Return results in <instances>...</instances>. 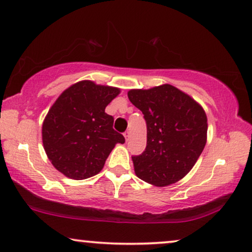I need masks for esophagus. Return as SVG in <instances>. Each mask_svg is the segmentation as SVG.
Segmentation results:
<instances>
[{"instance_id": "esophagus-1", "label": "esophagus", "mask_w": 252, "mask_h": 252, "mask_svg": "<svg viewBox=\"0 0 252 252\" xmlns=\"http://www.w3.org/2000/svg\"><path fill=\"white\" fill-rule=\"evenodd\" d=\"M123 136H125V138H126V141H127V140L130 139V137H131V132H130V131H126Z\"/></svg>"}]
</instances>
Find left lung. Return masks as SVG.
Masks as SVG:
<instances>
[{"instance_id": "obj_1", "label": "left lung", "mask_w": 252, "mask_h": 252, "mask_svg": "<svg viewBox=\"0 0 252 252\" xmlns=\"http://www.w3.org/2000/svg\"><path fill=\"white\" fill-rule=\"evenodd\" d=\"M129 100L147 125L144 153L132 157L134 173L151 185L164 187L189 173L207 144L208 119L189 94L171 84L131 89Z\"/></svg>"}]
</instances>
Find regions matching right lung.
<instances>
[{"label": "right lung", "mask_w": 252, "mask_h": 252, "mask_svg": "<svg viewBox=\"0 0 252 252\" xmlns=\"http://www.w3.org/2000/svg\"><path fill=\"white\" fill-rule=\"evenodd\" d=\"M121 89L83 80L57 98L42 123V141L52 165L70 179L101 171L108 155L125 137L113 129L105 108Z\"/></svg>", "instance_id": "1"}]
</instances>
